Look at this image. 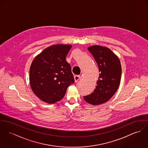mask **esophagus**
I'll list each match as a JSON object with an SVG mask.
<instances>
[{"instance_id":"obj_1","label":"esophagus","mask_w":148,"mask_h":148,"mask_svg":"<svg viewBox=\"0 0 148 148\" xmlns=\"http://www.w3.org/2000/svg\"><path fill=\"white\" fill-rule=\"evenodd\" d=\"M80 79H81V77L80 75H75V76H74V80H75V82H77Z\"/></svg>"}]
</instances>
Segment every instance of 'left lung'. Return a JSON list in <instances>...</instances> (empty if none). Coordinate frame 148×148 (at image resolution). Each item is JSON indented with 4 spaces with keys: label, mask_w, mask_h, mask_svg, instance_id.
<instances>
[{
    "label": "left lung",
    "mask_w": 148,
    "mask_h": 148,
    "mask_svg": "<svg viewBox=\"0 0 148 148\" xmlns=\"http://www.w3.org/2000/svg\"><path fill=\"white\" fill-rule=\"evenodd\" d=\"M88 50L97 64L99 78L93 92L84 96V100L93 105L107 102L119 88L122 68L118 57L109 48L101 46H92Z\"/></svg>",
    "instance_id": "8db88e82"
}]
</instances>
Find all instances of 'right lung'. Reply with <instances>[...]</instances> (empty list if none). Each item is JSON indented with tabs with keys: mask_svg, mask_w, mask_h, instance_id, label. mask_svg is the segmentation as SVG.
<instances>
[{
	"mask_svg": "<svg viewBox=\"0 0 148 148\" xmlns=\"http://www.w3.org/2000/svg\"><path fill=\"white\" fill-rule=\"evenodd\" d=\"M72 47L59 44L49 46L34 58L30 68V84L42 101L54 103L64 97L74 79L66 57Z\"/></svg>",
	"mask_w": 148,
	"mask_h": 148,
	"instance_id": "add662e5",
	"label": "right lung"
}]
</instances>
